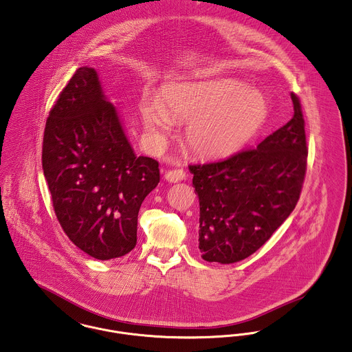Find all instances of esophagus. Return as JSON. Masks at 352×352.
Masks as SVG:
<instances>
[{
    "mask_svg": "<svg viewBox=\"0 0 352 352\" xmlns=\"http://www.w3.org/2000/svg\"><path fill=\"white\" fill-rule=\"evenodd\" d=\"M186 178V173L182 168H175V170H168L165 174V179L167 182L175 184L179 181H184Z\"/></svg>",
    "mask_w": 352,
    "mask_h": 352,
    "instance_id": "34e87169",
    "label": "esophagus"
}]
</instances>
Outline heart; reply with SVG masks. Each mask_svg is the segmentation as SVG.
Wrapping results in <instances>:
<instances>
[{"instance_id": "b5f03b06", "label": "heart", "mask_w": 352, "mask_h": 352, "mask_svg": "<svg viewBox=\"0 0 352 352\" xmlns=\"http://www.w3.org/2000/svg\"><path fill=\"white\" fill-rule=\"evenodd\" d=\"M147 133L160 142L173 129V119L187 120L188 147L204 157L228 155L259 131L269 117L266 97L235 80L174 83L165 96L147 90L141 100Z\"/></svg>"}]
</instances>
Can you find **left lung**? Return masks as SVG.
Instances as JSON below:
<instances>
[{"mask_svg": "<svg viewBox=\"0 0 352 352\" xmlns=\"http://www.w3.org/2000/svg\"><path fill=\"white\" fill-rule=\"evenodd\" d=\"M294 116L256 147L190 165L199 198V251L207 262L235 263L262 248L296 206L307 170L300 101Z\"/></svg>", "mask_w": 352, "mask_h": 352, "instance_id": "8db88e82", "label": "left lung"}]
</instances>
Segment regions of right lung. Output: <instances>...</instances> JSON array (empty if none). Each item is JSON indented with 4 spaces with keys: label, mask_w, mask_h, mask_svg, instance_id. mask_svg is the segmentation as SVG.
Wrapping results in <instances>:
<instances>
[{
    "label": "right lung",
    "mask_w": 352,
    "mask_h": 352,
    "mask_svg": "<svg viewBox=\"0 0 352 352\" xmlns=\"http://www.w3.org/2000/svg\"><path fill=\"white\" fill-rule=\"evenodd\" d=\"M42 168L57 219L77 248L100 261L135 248L158 162L134 154L93 67H80L49 111Z\"/></svg>",
    "instance_id": "1"
}]
</instances>
